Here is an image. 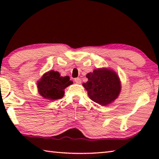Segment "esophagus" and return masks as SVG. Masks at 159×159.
Returning <instances> with one entry per match:
<instances>
[{"label":"esophagus","instance_id":"1","mask_svg":"<svg viewBox=\"0 0 159 159\" xmlns=\"http://www.w3.org/2000/svg\"><path fill=\"white\" fill-rule=\"evenodd\" d=\"M74 80L77 84H80V83H81V80H80V79H79V78H76V79H74Z\"/></svg>","mask_w":159,"mask_h":159}]
</instances>
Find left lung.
I'll use <instances>...</instances> for the list:
<instances>
[{
    "label": "left lung",
    "instance_id": "8db88e82",
    "mask_svg": "<svg viewBox=\"0 0 159 159\" xmlns=\"http://www.w3.org/2000/svg\"><path fill=\"white\" fill-rule=\"evenodd\" d=\"M88 80L83 83L89 98L102 106L112 103L121 90L119 77L114 70L99 68L86 75Z\"/></svg>",
    "mask_w": 159,
    "mask_h": 159
}]
</instances>
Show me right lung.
I'll return each mask as SVG.
<instances>
[{
	"mask_svg": "<svg viewBox=\"0 0 159 159\" xmlns=\"http://www.w3.org/2000/svg\"><path fill=\"white\" fill-rule=\"evenodd\" d=\"M69 76H61L58 71L51 70L43 75L41 79L37 81L39 93L43 98L56 100L61 99L64 95V89L71 85Z\"/></svg>",
	"mask_w": 159,
	"mask_h": 159,
	"instance_id": "right-lung-1",
	"label": "right lung"
}]
</instances>
